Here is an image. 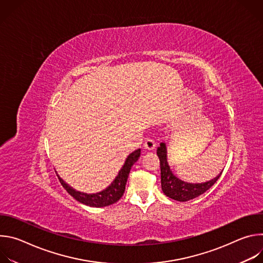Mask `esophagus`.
Instances as JSON below:
<instances>
[{
  "instance_id": "34e87169",
  "label": "esophagus",
  "mask_w": 263,
  "mask_h": 263,
  "mask_svg": "<svg viewBox=\"0 0 263 263\" xmlns=\"http://www.w3.org/2000/svg\"><path fill=\"white\" fill-rule=\"evenodd\" d=\"M143 146H144L145 149H148V151H152V149L155 148L156 143H155V141H154L152 138H148V139H146V140L144 141Z\"/></svg>"
}]
</instances>
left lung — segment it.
I'll list each match as a JSON object with an SVG mask.
<instances>
[{"instance_id":"obj_1","label":"left lung","mask_w":263,"mask_h":263,"mask_svg":"<svg viewBox=\"0 0 263 263\" xmlns=\"http://www.w3.org/2000/svg\"><path fill=\"white\" fill-rule=\"evenodd\" d=\"M157 155L160 161L162 192L166 197L179 202L193 200L206 193L212 185H214L222 173L221 172L214 179L205 183H187L177 178L171 171L166 160V146L164 142H161L160 146H158Z\"/></svg>"}]
</instances>
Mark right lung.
<instances>
[{"label":"right lung","mask_w":263,"mask_h":263,"mask_svg":"<svg viewBox=\"0 0 263 263\" xmlns=\"http://www.w3.org/2000/svg\"><path fill=\"white\" fill-rule=\"evenodd\" d=\"M139 156H140V148L135 149L134 152H132L126 159L125 164L123 165L122 170L120 171L119 175L114 180V182H112L105 191L100 192L98 194L88 195V194L74 191L72 187L66 184L58 175L57 176L59 178L61 185L65 189V191L78 202L90 207H105V206H109L117 203L123 197L130 170L132 165L138 160Z\"/></svg>","instance_id":"obj_1"}]
</instances>
